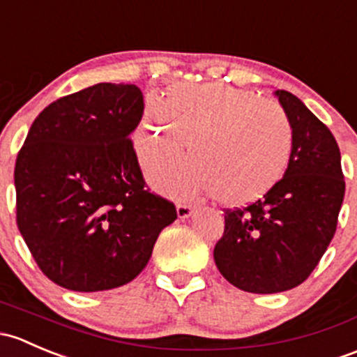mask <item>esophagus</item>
<instances>
[{"label": "esophagus", "instance_id": "34e87169", "mask_svg": "<svg viewBox=\"0 0 357 357\" xmlns=\"http://www.w3.org/2000/svg\"><path fill=\"white\" fill-rule=\"evenodd\" d=\"M194 213V208L190 204L185 203H177V215L178 218H189L190 215Z\"/></svg>", "mask_w": 357, "mask_h": 357}]
</instances>
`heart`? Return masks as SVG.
<instances>
[{
    "label": "heart",
    "instance_id": "b5f03b06",
    "mask_svg": "<svg viewBox=\"0 0 357 357\" xmlns=\"http://www.w3.org/2000/svg\"><path fill=\"white\" fill-rule=\"evenodd\" d=\"M194 139L196 156L149 165V180L174 197L215 194L248 204L287 172L294 128L287 113L258 93L225 84H175L167 99L149 96L134 132L142 163L178 154Z\"/></svg>",
    "mask_w": 357,
    "mask_h": 357
}]
</instances>
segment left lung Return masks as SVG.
<instances>
[{
  "label": "left lung",
  "instance_id": "left-lung-1",
  "mask_svg": "<svg viewBox=\"0 0 357 357\" xmlns=\"http://www.w3.org/2000/svg\"><path fill=\"white\" fill-rule=\"evenodd\" d=\"M294 128L285 175L245 208L227 209L213 258L237 289L275 294L303 284L332 242L345 182L340 151L325 123L289 91H275Z\"/></svg>",
  "mask_w": 357,
  "mask_h": 357
}]
</instances>
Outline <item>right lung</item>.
I'll use <instances>...</instances> for the list:
<instances>
[{"instance_id":"right-lung-1","label":"right lung","mask_w":357,"mask_h":357,"mask_svg":"<svg viewBox=\"0 0 357 357\" xmlns=\"http://www.w3.org/2000/svg\"><path fill=\"white\" fill-rule=\"evenodd\" d=\"M144 112L134 84L101 82L39 113L15 163L17 225L60 287L98 292L134 280L175 204L146 189L128 137Z\"/></svg>"}]
</instances>
